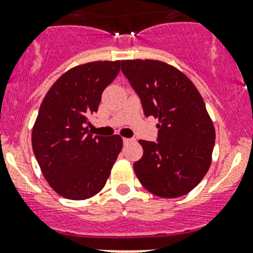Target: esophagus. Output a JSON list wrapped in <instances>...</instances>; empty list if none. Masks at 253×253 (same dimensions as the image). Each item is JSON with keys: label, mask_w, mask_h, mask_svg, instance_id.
Returning a JSON list of instances; mask_svg holds the SVG:
<instances>
[{"label": "esophagus", "mask_w": 253, "mask_h": 253, "mask_svg": "<svg viewBox=\"0 0 253 253\" xmlns=\"http://www.w3.org/2000/svg\"><path fill=\"white\" fill-rule=\"evenodd\" d=\"M132 141H133V140H132V138H126V137L124 138V143H125V145H128V143H131Z\"/></svg>", "instance_id": "obj_1"}]
</instances>
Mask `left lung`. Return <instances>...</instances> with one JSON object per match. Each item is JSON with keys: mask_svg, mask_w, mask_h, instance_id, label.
Segmentation results:
<instances>
[{"mask_svg": "<svg viewBox=\"0 0 253 253\" xmlns=\"http://www.w3.org/2000/svg\"><path fill=\"white\" fill-rule=\"evenodd\" d=\"M146 117L159 119L157 142L140 140L143 156L133 169L151 193L176 198L192 191L207 173L214 127L195 84L181 71L156 60L121 61Z\"/></svg>", "mask_w": 253, "mask_h": 253, "instance_id": "obj_1", "label": "left lung"}]
</instances>
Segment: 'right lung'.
I'll return each instance as SVG.
<instances>
[{
  "label": "right lung",
  "instance_id": "obj_1",
  "mask_svg": "<svg viewBox=\"0 0 253 253\" xmlns=\"http://www.w3.org/2000/svg\"><path fill=\"white\" fill-rule=\"evenodd\" d=\"M120 61H96L71 68L52 84L32 129V148L44 178L68 200L100 192L122 150V138L93 136L88 117L120 72Z\"/></svg>",
  "mask_w": 253,
  "mask_h": 253
}]
</instances>
